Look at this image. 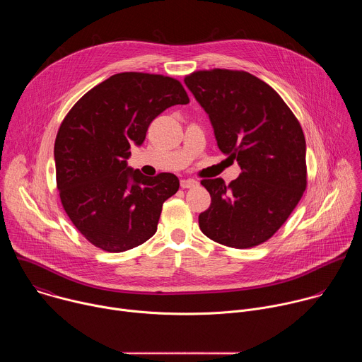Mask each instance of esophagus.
I'll list each match as a JSON object with an SVG mask.
<instances>
[{"label": "esophagus", "instance_id": "obj_1", "mask_svg": "<svg viewBox=\"0 0 362 362\" xmlns=\"http://www.w3.org/2000/svg\"><path fill=\"white\" fill-rule=\"evenodd\" d=\"M196 185H197V182H196L194 179H182V180H180L182 189H189V187H193V186H196Z\"/></svg>", "mask_w": 362, "mask_h": 362}]
</instances>
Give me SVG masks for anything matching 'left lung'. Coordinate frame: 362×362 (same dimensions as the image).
<instances>
[{
    "label": "left lung",
    "mask_w": 362,
    "mask_h": 362,
    "mask_svg": "<svg viewBox=\"0 0 362 362\" xmlns=\"http://www.w3.org/2000/svg\"><path fill=\"white\" fill-rule=\"evenodd\" d=\"M185 83L209 115L219 148L242 173L200 183L211 206L199 215L209 239L247 249L271 239L306 189L305 136L282 97L242 70L212 69L187 74Z\"/></svg>",
    "instance_id": "left-lung-1"
}]
</instances>
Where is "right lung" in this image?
Masks as SVG:
<instances>
[{"label": "right lung", "mask_w": 362, "mask_h": 362, "mask_svg": "<svg viewBox=\"0 0 362 362\" xmlns=\"http://www.w3.org/2000/svg\"><path fill=\"white\" fill-rule=\"evenodd\" d=\"M187 103L179 80L127 71L88 90L66 115L54 143L57 189L67 216L95 247L119 253L156 233L179 179L147 177L127 168L126 159L154 119Z\"/></svg>", "instance_id": "obj_1"}]
</instances>
